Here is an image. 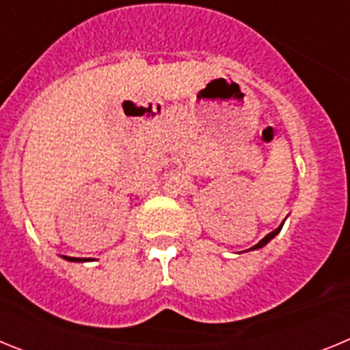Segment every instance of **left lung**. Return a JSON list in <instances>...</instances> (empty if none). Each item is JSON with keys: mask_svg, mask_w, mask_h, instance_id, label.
<instances>
[{"mask_svg": "<svg viewBox=\"0 0 350 350\" xmlns=\"http://www.w3.org/2000/svg\"><path fill=\"white\" fill-rule=\"evenodd\" d=\"M280 230H282V226H280V228H277V230H275V231H271V233H268V234H267V237L262 238L261 242H259V243H256V245H254V247H252V249H250V250H254V249H261V247H262V245H267V243H268V242H270L271 238H273V237H275V234L279 233V231H280Z\"/></svg>", "mask_w": 350, "mask_h": 350, "instance_id": "8db88e82", "label": "left lung"}]
</instances>
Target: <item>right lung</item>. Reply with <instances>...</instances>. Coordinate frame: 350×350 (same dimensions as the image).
Here are the masks:
<instances>
[{"instance_id":"add662e5","label":"right lung","mask_w":350,"mask_h":350,"mask_svg":"<svg viewBox=\"0 0 350 350\" xmlns=\"http://www.w3.org/2000/svg\"><path fill=\"white\" fill-rule=\"evenodd\" d=\"M68 261H88V259H80V258H70V256H64Z\"/></svg>"}]
</instances>
